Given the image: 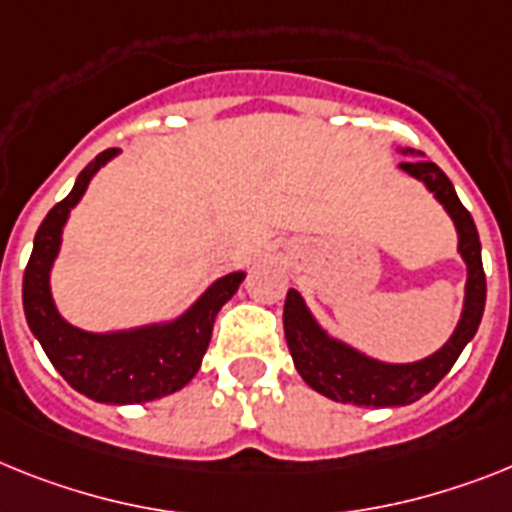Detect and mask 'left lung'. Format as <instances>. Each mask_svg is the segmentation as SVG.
Segmentation results:
<instances>
[{"mask_svg": "<svg viewBox=\"0 0 512 512\" xmlns=\"http://www.w3.org/2000/svg\"><path fill=\"white\" fill-rule=\"evenodd\" d=\"M401 169L427 184V190L445 205L450 218L458 229V252L468 265L466 302L458 328L450 341L437 354L427 356L414 364H385L377 359L359 354L351 346L325 333L304 307L299 291L289 289L283 304V333L294 356V367L304 377L309 388L328 395L338 403H354V406H406L419 401L422 395L435 388L442 377L448 375L455 359L461 356L463 346L474 338L487 302V278L482 268V244L476 234L474 218L463 208L455 195L453 184L437 163L427 158H411L403 161Z\"/></svg>", "mask_w": 512, "mask_h": 512, "instance_id": "1", "label": "left lung"}]
</instances>
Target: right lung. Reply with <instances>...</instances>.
<instances>
[{
	"label": "right lung",
	"instance_id": "add662e5",
	"mask_svg": "<svg viewBox=\"0 0 512 512\" xmlns=\"http://www.w3.org/2000/svg\"><path fill=\"white\" fill-rule=\"evenodd\" d=\"M117 153L119 148L98 153L96 161L80 171L70 195L54 205L38 226L23 276V309L28 328L44 346L49 362L77 393L98 403H145L176 393L195 377L208 351L218 309L236 294L244 273L218 278L169 325L98 336L64 322L49 291V270L62 242V226L88 190L90 176Z\"/></svg>",
	"mask_w": 512,
	"mask_h": 512
}]
</instances>
